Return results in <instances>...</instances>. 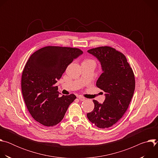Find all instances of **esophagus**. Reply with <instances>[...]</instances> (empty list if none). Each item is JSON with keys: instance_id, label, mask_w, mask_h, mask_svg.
<instances>
[{"instance_id": "1", "label": "esophagus", "mask_w": 158, "mask_h": 158, "mask_svg": "<svg viewBox=\"0 0 158 158\" xmlns=\"http://www.w3.org/2000/svg\"><path fill=\"white\" fill-rule=\"evenodd\" d=\"M78 99L80 100V101H84L85 99L84 98V97H82V96H78Z\"/></svg>"}]
</instances>
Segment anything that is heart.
I'll use <instances>...</instances> for the list:
<instances>
[{
	"label": "heart",
	"mask_w": 158,
	"mask_h": 158,
	"mask_svg": "<svg viewBox=\"0 0 158 158\" xmlns=\"http://www.w3.org/2000/svg\"><path fill=\"white\" fill-rule=\"evenodd\" d=\"M84 62H94V60L92 59H85Z\"/></svg>",
	"instance_id": "obj_1"
}]
</instances>
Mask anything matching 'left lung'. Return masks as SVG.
<instances>
[{"label":"left lung","instance_id":"8db88e82","mask_svg":"<svg viewBox=\"0 0 158 158\" xmlns=\"http://www.w3.org/2000/svg\"><path fill=\"white\" fill-rule=\"evenodd\" d=\"M87 52L101 64L103 73L96 85L106 94L102 104L93 100L94 108L87 117L99 128H108L123 116L129 107L135 89L134 74L126 56L113 48L101 46Z\"/></svg>","mask_w":158,"mask_h":158}]
</instances>
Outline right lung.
<instances>
[{"label":"right lung","instance_id":"1","mask_svg":"<svg viewBox=\"0 0 158 158\" xmlns=\"http://www.w3.org/2000/svg\"><path fill=\"white\" fill-rule=\"evenodd\" d=\"M81 54L78 48L46 46L30 56L22 72L21 89L29 113L40 124L57 125L76 99L73 94L60 97L56 84L67 66Z\"/></svg>","mask_w":158,"mask_h":158}]
</instances>
